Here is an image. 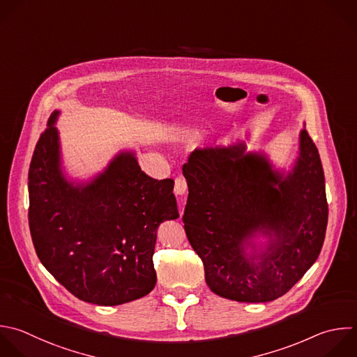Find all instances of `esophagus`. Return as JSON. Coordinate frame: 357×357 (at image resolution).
<instances>
[{"label": "esophagus", "instance_id": "obj_1", "mask_svg": "<svg viewBox=\"0 0 357 357\" xmlns=\"http://www.w3.org/2000/svg\"><path fill=\"white\" fill-rule=\"evenodd\" d=\"M185 191H187V183H185L184 177H181V176L176 177V180H174V194L184 195Z\"/></svg>", "mask_w": 357, "mask_h": 357}]
</instances>
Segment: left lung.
I'll use <instances>...</instances> for the list:
<instances>
[{"mask_svg":"<svg viewBox=\"0 0 357 357\" xmlns=\"http://www.w3.org/2000/svg\"><path fill=\"white\" fill-rule=\"evenodd\" d=\"M188 199L187 238L204 262L213 293L241 303H266L287 293L315 262L328 223L325 178L318 149L305 130L289 176L272 172L244 145L205 148L183 166ZM275 233L265 253L245 257L254 232ZM258 259L259 263L253 261Z\"/></svg>","mask_w":357,"mask_h":357,"instance_id":"1","label":"left lung"}]
</instances>
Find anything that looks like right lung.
<instances>
[{
  "instance_id": "obj_1",
  "label": "right lung",
  "mask_w": 357,
  "mask_h": 357,
  "mask_svg": "<svg viewBox=\"0 0 357 357\" xmlns=\"http://www.w3.org/2000/svg\"><path fill=\"white\" fill-rule=\"evenodd\" d=\"M57 116H50L29 167L36 254L79 300L117 305L141 298L156 283L158 227L178 218L174 181L151 178L134 153H121L91 184L74 187L60 170Z\"/></svg>"
}]
</instances>
